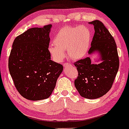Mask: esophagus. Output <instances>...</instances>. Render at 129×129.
Masks as SVG:
<instances>
[{"mask_svg": "<svg viewBox=\"0 0 129 129\" xmlns=\"http://www.w3.org/2000/svg\"><path fill=\"white\" fill-rule=\"evenodd\" d=\"M70 66H71V65H70V63H63V66H64L65 67H69Z\"/></svg>", "mask_w": 129, "mask_h": 129, "instance_id": "1", "label": "esophagus"}]
</instances>
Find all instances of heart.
I'll return each mask as SVG.
<instances>
[{"mask_svg": "<svg viewBox=\"0 0 129 129\" xmlns=\"http://www.w3.org/2000/svg\"><path fill=\"white\" fill-rule=\"evenodd\" d=\"M91 39V31L87 26H66L57 33L53 41L54 45H50L48 51L57 62L63 59L66 50L71 59H79L88 52Z\"/></svg>", "mask_w": 129, "mask_h": 129, "instance_id": "b5f03b06", "label": "heart"}]
</instances>
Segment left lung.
Instances as JSON below:
<instances>
[{
	"instance_id": "obj_1",
	"label": "left lung",
	"mask_w": 129,
	"mask_h": 129,
	"mask_svg": "<svg viewBox=\"0 0 129 129\" xmlns=\"http://www.w3.org/2000/svg\"><path fill=\"white\" fill-rule=\"evenodd\" d=\"M89 23L94 25V33L88 53L98 51L103 62L99 64L91 63L89 57L75 62L74 65L78 75L75 80V85L81 96L96 99L112 88L119 61L115 39L103 22L96 20Z\"/></svg>"
}]
</instances>
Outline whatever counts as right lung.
Here are the masks:
<instances>
[{"mask_svg": "<svg viewBox=\"0 0 129 129\" xmlns=\"http://www.w3.org/2000/svg\"><path fill=\"white\" fill-rule=\"evenodd\" d=\"M51 25L31 28L17 36L13 44L8 68L14 85L25 98H48L63 66L51 60L48 51Z\"/></svg>", "mask_w": 129, "mask_h": 129, "instance_id": "1", "label": "right lung"}]
</instances>
